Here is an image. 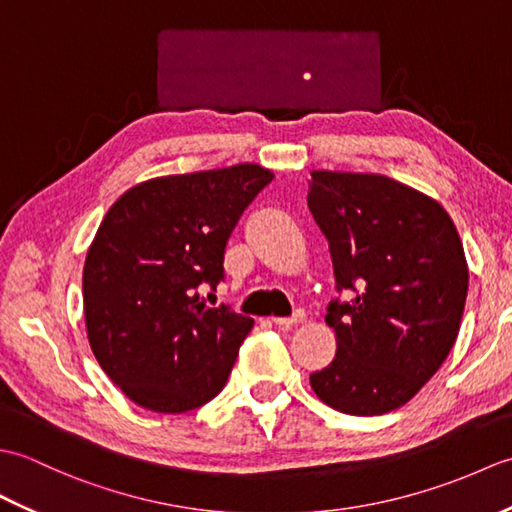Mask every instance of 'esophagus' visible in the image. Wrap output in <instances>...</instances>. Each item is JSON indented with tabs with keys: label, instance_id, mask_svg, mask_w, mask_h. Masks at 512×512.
<instances>
[{
	"label": "esophagus",
	"instance_id": "obj_1",
	"mask_svg": "<svg viewBox=\"0 0 512 512\" xmlns=\"http://www.w3.org/2000/svg\"><path fill=\"white\" fill-rule=\"evenodd\" d=\"M303 319H306V314H303V312H295V314H292V317L273 319V321H275V325H277L279 330H290V328H295L297 323H303Z\"/></svg>",
	"mask_w": 512,
	"mask_h": 512
}]
</instances>
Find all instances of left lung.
Listing matches in <instances>:
<instances>
[{
	"mask_svg": "<svg viewBox=\"0 0 512 512\" xmlns=\"http://www.w3.org/2000/svg\"><path fill=\"white\" fill-rule=\"evenodd\" d=\"M308 206L330 244L336 290L325 323L336 354L310 374L325 405L383 416L438 372L469 290L460 235L442 204L378 173L312 171Z\"/></svg>",
	"mask_w": 512,
	"mask_h": 512,
	"instance_id": "left-lung-1",
	"label": "left lung"
}]
</instances>
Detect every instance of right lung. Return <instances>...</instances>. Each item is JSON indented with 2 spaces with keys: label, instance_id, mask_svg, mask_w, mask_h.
<instances>
[{
  "label": "right lung",
  "instance_id": "add662e5",
  "mask_svg": "<svg viewBox=\"0 0 512 512\" xmlns=\"http://www.w3.org/2000/svg\"><path fill=\"white\" fill-rule=\"evenodd\" d=\"M273 180L253 162L162 176L107 211L83 266L90 347L123 394L158 413L202 407L224 389L253 319L209 308L198 288L224 279V248Z\"/></svg>",
  "mask_w": 512,
  "mask_h": 512
}]
</instances>
